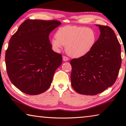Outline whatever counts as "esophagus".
Wrapping results in <instances>:
<instances>
[{
	"instance_id": "obj_1",
	"label": "esophagus",
	"mask_w": 126,
	"mask_h": 126,
	"mask_svg": "<svg viewBox=\"0 0 126 126\" xmlns=\"http://www.w3.org/2000/svg\"><path fill=\"white\" fill-rule=\"evenodd\" d=\"M69 60V58L68 57H66V56H63V60L64 61H67Z\"/></svg>"
}]
</instances>
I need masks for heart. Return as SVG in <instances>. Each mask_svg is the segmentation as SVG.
<instances>
[{
	"label": "heart",
	"mask_w": 126,
	"mask_h": 126,
	"mask_svg": "<svg viewBox=\"0 0 126 126\" xmlns=\"http://www.w3.org/2000/svg\"><path fill=\"white\" fill-rule=\"evenodd\" d=\"M97 41L95 31L89 28L67 25L60 28L51 41L56 51L65 46L68 54L74 58L87 55L94 47Z\"/></svg>",
	"instance_id": "obj_1"
}]
</instances>
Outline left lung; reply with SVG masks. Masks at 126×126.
I'll use <instances>...</instances> for the list:
<instances>
[{
    "mask_svg": "<svg viewBox=\"0 0 126 126\" xmlns=\"http://www.w3.org/2000/svg\"><path fill=\"white\" fill-rule=\"evenodd\" d=\"M96 25L101 33L94 47L70 62L72 87L83 95H95L113 85L121 65V46L114 31L108 26Z\"/></svg>",
    "mask_w": 126,
    "mask_h": 126,
    "instance_id": "1",
    "label": "left lung"
}]
</instances>
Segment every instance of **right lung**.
<instances>
[{
  "instance_id": "right-lung-1",
  "label": "right lung",
  "mask_w": 126,
  "mask_h": 126,
  "mask_svg": "<svg viewBox=\"0 0 126 126\" xmlns=\"http://www.w3.org/2000/svg\"><path fill=\"white\" fill-rule=\"evenodd\" d=\"M61 24L57 20L26 19L11 38L5 53L6 71L21 92L38 95L50 87L62 56L52 50L49 36Z\"/></svg>"
}]
</instances>
